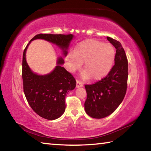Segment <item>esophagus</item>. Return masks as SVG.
<instances>
[{
    "mask_svg": "<svg viewBox=\"0 0 151 151\" xmlns=\"http://www.w3.org/2000/svg\"><path fill=\"white\" fill-rule=\"evenodd\" d=\"M83 86V83H81V82H80L79 81H76V88L82 87Z\"/></svg>",
    "mask_w": 151,
    "mask_h": 151,
    "instance_id": "esophagus-1",
    "label": "esophagus"
}]
</instances>
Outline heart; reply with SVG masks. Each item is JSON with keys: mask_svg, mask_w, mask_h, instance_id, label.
<instances>
[{"mask_svg": "<svg viewBox=\"0 0 151 151\" xmlns=\"http://www.w3.org/2000/svg\"><path fill=\"white\" fill-rule=\"evenodd\" d=\"M115 56V49L111 44L89 39L78 43L74 52L68 53L66 60L73 72L81 69L85 63L83 73L85 80L100 81L111 72Z\"/></svg>", "mask_w": 151, "mask_h": 151, "instance_id": "obj_1", "label": "heart"}]
</instances>
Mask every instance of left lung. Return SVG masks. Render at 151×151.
Returning <instances> with one entry per match:
<instances>
[{
    "mask_svg": "<svg viewBox=\"0 0 151 151\" xmlns=\"http://www.w3.org/2000/svg\"><path fill=\"white\" fill-rule=\"evenodd\" d=\"M116 49L114 65L106 77L93 85H86V113L94 119L111 114L123 101L127 88L128 61L121 42L107 37Z\"/></svg>",
    "mask_w": 151,
    "mask_h": 151,
    "instance_id": "left-lung-1",
    "label": "left lung"
}]
</instances>
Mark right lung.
I'll return each mask as SVG.
<instances>
[{
  "instance_id": "obj_1",
  "label": "right lung",
  "mask_w": 151,
  "mask_h": 151,
  "mask_svg": "<svg viewBox=\"0 0 151 151\" xmlns=\"http://www.w3.org/2000/svg\"><path fill=\"white\" fill-rule=\"evenodd\" d=\"M74 37L73 35L39 34L35 36L25 48L22 57V80L24 93L29 105L36 113L47 120H55L65 112V97L76 86V81L62 65L63 57H58L54 70L47 75H38L30 69L26 60V52L31 41L43 39L56 45L62 50L64 57Z\"/></svg>"
}]
</instances>
